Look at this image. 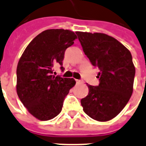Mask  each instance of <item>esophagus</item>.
Instances as JSON below:
<instances>
[{
    "instance_id": "34e87169",
    "label": "esophagus",
    "mask_w": 146,
    "mask_h": 146,
    "mask_svg": "<svg viewBox=\"0 0 146 146\" xmlns=\"http://www.w3.org/2000/svg\"><path fill=\"white\" fill-rule=\"evenodd\" d=\"M76 82L77 84L82 83V80H79V79H76Z\"/></svg>"
}]
</instances>
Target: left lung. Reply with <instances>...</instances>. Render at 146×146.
Here are the masks:
<instances>
[{
	"label": "left lung",
	"instance_id": "left-lung-1",
	"mask_svg": "<svg viewBox=\"0 0 146 146\" xmlns=\"http://www.w3.org/2000/svg\"><path fill=\"white\" fill-rule=\"evenodd\" d=\"M83 52L100 72L98 86L88 85V94L81 100L83 111L98 121L118 115L133 91L135 67L130 51L112 36L103 33L76 32Z\"/></svg>",
	"mask_w": 146,
	"mask_h": 146
}]
</instances>
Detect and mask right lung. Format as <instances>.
Wrapping results in <instances>:
<instances>
[{"mask_svg":"<svg viewBox=\"0 0 146 146\" xmlns=\"http://www.w3.org/2000/svg\"><path fill=\"white\" fill-rule=\"evenodd\" d=\"M73 31L48 29L32 40L17 65L16 92L32 115L40 121L52 119L61 112L63 102L75 79L52 75L54 65L62 67L64 52L74 43Z\"/></svg>","mask_w":146,"mask_h":146,"instance_id":"add662e5","label":"right lung"}]
</instances>
